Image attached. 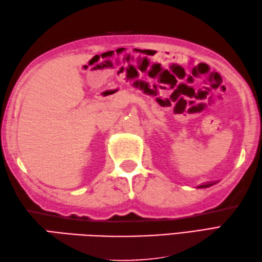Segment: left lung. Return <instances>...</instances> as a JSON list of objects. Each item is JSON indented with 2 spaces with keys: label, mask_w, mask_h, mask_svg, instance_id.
<instances>
[{
  "label": "left lung",
  "mask_w": 262,
  "mask_h": 262,
  "mask_svg": "<svg viewBox=\"0 0 262 262\" xmlns=\"http://www.w3.org/2000/svg\"><path fill=\"white\" fill-rule=\"evenodd\" d=\"M213 185H214V182H208V183H204V185H200L198 188H207V187H210Z\"/></svg>",
  "instance_id": "obj_1"
}]
</instances>
